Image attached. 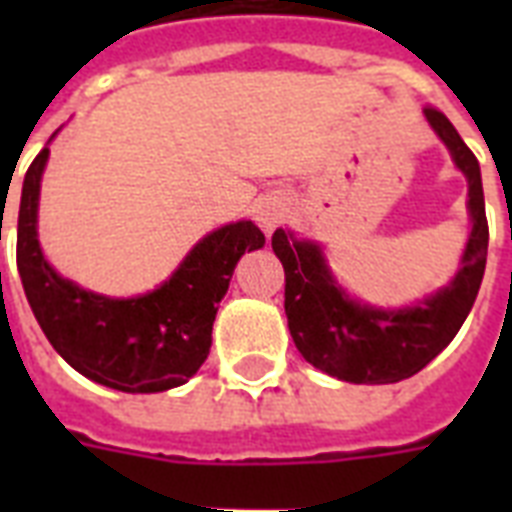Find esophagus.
Instances as JSON below:
<instances>
[{"instance_id":"obj_1","label":"esophagus","mask_w":512,"mask_h":512,"mask_svg":"<svg viewBox=\"0 0 512 512\" xmlns=\"http://www.w3.org/2000/svg\"><path fill=\"white\" fill-rule=\"evenodd\" d=\"M284 217H287V207H284L281 201H265V204H260V209H257V223L263 225L265 233L276 231V228L284 223Z\"/></svg>"}]
</instances>
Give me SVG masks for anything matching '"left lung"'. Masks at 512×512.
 I'll return each instance as SVG.
<instances>
[{"mask_svg":"<svg viewBox=\"0 0 512 512\" xmlns=\"http://www.w3.org/2000/svg\"><path fill=\"white\" fill-rule=\"evenodd\" d=\"M430 127L452 151L468 177V209L473 220L462 268L454 281L406 311H377L353 303L335 284L321 249L292 233H273V252L284 265V311L289 335L308 364L345 382L388 385L412 377L433 361L460 332L476 303L489 249L484 185L476 154L438 108H425Z\"/></svg>","mask_w":512,"mask_h":512,"instance_id":"1","label":"left lung"}]
</instances>
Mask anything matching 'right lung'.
Masks as SVG:
<instances>
[{
    "instance_id": "1",
    "label": "right lung",
    "mask_w": 512,
    "mask_h": 512,
    "mask_svg": "<svg viewBox=\"0 0 512 512\" xmlns=\"http://www.w3.org/2000/svg\"><path fill=\"white\" fill-rule=\"evenodd\" d=\"M42 148L23 180L18 212V273L50 345L76 372L124 393H162L188 382L207 361L212 321L244 252L265 244L252 220L217 228L191 249L170 281L135 300L79 289L44 260L36 241Z\"/></svg>"
}]
</instances>
